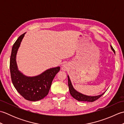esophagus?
<instances>
[{"label":"esophagus","instance_id":"obj_1","mask_svg":"<svg viewBox=\"0 0 124 124\" xmlns=\"http://www.w3.org/2000/svg\"><path fill=\"white\" fill-rule=\"evenodd\" d=\"M68 68H69V67H68V65L67 64H64L62 67V69L63 71L67 70Z\"/></svg>","mask_w":124,"mask_h":124}]
</instances>
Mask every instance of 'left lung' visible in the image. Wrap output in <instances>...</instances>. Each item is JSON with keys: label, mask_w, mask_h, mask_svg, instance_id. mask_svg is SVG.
<instances>
[{"label": "left lung", "mask_w": 124, "mask_h": 124, "mask_svg": "<svg viewBox=\"0 0 124 124\" xmlns=\"http://www.w3.org/2000/svg\"><path fill=\"white\" fill-rule=\"evenodd\" d=\"M111 46V48L114 52L115 54V51L114 49L112 48V47ZM68 86H69V92L71 94L73 98L75 99L76 100H78L79 101H84V102H94L96 101V100L99 99L100 97L102 96L103 95L105 92L103 93L102 94H100L99 95L97 96H88L86 95H84L83 94H81L79 92H78L77 91H76V89L73 88V87L72 85L71 81L70 80V79L69 78V76L68 75Z\"/></svg>", "instance_id": "1"}]
</instances>
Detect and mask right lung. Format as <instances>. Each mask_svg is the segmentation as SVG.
Listing matches in <instances>:
<instances>
[{"instance_id":"add662e5","label":"right lung","mask_w":124,"mask_h":124,"mask_svg":"<svg viewBox=\"0 0 124 124\" xmlns=\"http://www.w3.org/2000/svg\"><path fill=\"white\" fill-rule=\"evenodd\" d=\"M25 33L21 35L13 45L10 59V71L12 83L21 95L28 101H37L47 95L52 81L60 67L50 68L41 74L28 77L18 70L16 63V54Z\"/></svg>"}]
</instances>
